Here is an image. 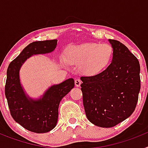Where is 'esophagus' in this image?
<instances>
[{"mask_svg": "<svg viewBox=\"0 0 148 148\" xmlns=\"http://www.w3.org/2000/svg\"><path fill=\"white\" fill-rule=\"evenodd\" d=\"M82 83V82L80 80V79H75V84L76 87H80L81 84Z\"/></svg>", "mask_w": 148, "mask_h": 148, "instance_id": "esophagus-1", "label": "esophagus"}]
</instances>
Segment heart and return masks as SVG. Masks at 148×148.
<instances>
[{"mask_svg":"<svg viewBox=\"0 0 148 148\" xmlns=\"http://www.w3.org/2000/svg\"><path fill=\"white\" fill-rule=\"evenodd\" d=\"M112 56L113 48L106 43L73 46L66 52V61L73 64L81 65V70L86 75H95L104 70Z\"/></svg>","mask_w":148,"mask_h":148,"instance_id":"heart-1","label":"heart"}]
</instances>
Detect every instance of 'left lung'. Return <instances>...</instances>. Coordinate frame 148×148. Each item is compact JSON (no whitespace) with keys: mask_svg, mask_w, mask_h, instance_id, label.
Wrapping results in <instances>:
<instances>
[{"mask_svg":"<svg viewBox=\"0 0 148 148\" xmlns=\"http://www.w3.org/2000/svg\"><path fill=\"white\" fill-rule=\"evenodd\" d=\"M113 59L104 71L82 76L81 84L86 116L101 127H112L134 112L141 88L138 59L120 41L109 39Z\"/></svg>","mask_w":148,"mask_h":148,"instance_id":"left-lung-1","label":"left lung"}]
</instances>
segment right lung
<instances>
[{
	"label": "right lung",
	"instance_id": "right-lung-1",
	"mask_svg": "<svg viewBox=\"0 0 148 148\" xmlns=\"http://www.w3.org/2000/svg\"><path fill=\"white\" fill-rule=\"evenodd\" d=\"M57 41L49 40L31 43L10 63L6 72L5 95L10 114L19 125L34 133H47L56 126L60 101L74 87L75 82L73 78H69L51 87L40 100H29L21 86L19 70L27 58L32 55L53 52Z\"/></svg>",
	"mask_w": 148,
	"mask_h": 148
}]
</instances>
